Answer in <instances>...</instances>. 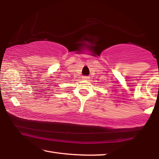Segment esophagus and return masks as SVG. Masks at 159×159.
Masks as SVG:
<instances>
[{
    "mask_svg": "<svg viewBox=\"0 0 159 159\" xmlns=\"http://www.w3.org/2000/svg\"><path fill=\"white\" fill-rule=\"evenodd\" d=\"M83 79H84V80H88V79H89V78H88V76H83Z\"/></svg>",
    "mask_w": 159,
    "mask_h": 159,
    "instance_id": "esophagus-1",
    "label": "esophagus"
}]
</instances>
